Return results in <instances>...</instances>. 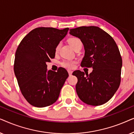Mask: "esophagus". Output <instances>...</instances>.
Listing matches in <instances>:
<instances>
[{"instance_id": "esophagus-1", "label": "esophagus", "mask_w": 134, "mask_h": 134, "mask_svg": "<svg viewBox=\"0 0 134 134\" xmlns=\"http://www.w3.org/2000/svg\"><path fill=\"white\" fill-rule=\"evenodd\" d=\"M68 74H69V76H71V74H72V71H71V70H68Z\"/></svg>"}]
</instances>
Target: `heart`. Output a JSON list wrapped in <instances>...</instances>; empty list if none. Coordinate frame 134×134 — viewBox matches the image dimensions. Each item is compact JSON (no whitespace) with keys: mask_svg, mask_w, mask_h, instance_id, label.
Segmentation results:
<instances>
[{"mask_svg":"<svg viewBox=\"0 0 134 134\" xmlns=\"http://www.w3.org/2000/svg\"><path fill=\"white\" fill-rule=\"evenodd\" d=\"M68 42L69 44L71 46V47H72L74 50L77 48V47H82V43L81 40L77 37L70 38L68 40ZM60 46H61V44L60 43H59L57 46L55 48L56 52H58V51H59V49L60 48ZM76 62L74 61V60H64V61L62 63V65L63 66L69 69L74 68L75 66H76Z\"/></svg>","mask_w":134,"mask_h":134,"instance_id":"b5f03b06","label":"heart"}]
</instances>
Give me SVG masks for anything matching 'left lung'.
<instances>
[{
  "mask_svg": "<svg viewBox=\"0 0 134 134\" xmlns=\"http://www.w3.org/2000/svg\"><path fill=\"white\" fill-rule=\"evenodd\" d=\"M69 34L83 44L81 66L93 69L86 75L79 70L72 73L78 79L77 94L88 105H102L112 98L120 84L122 58L118 47L113 38L98 27H77L70 29Z\"/></svg>",
  "mask_w": 134,
  "mask_h": 134,
  "instance_id": "obj_1",
  "label": "left lung"
}]
</instances>
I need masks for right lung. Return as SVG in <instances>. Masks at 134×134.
Segmentation results:
<instances>
[{
    "label": "right lung",
    "instance_id": "right-lung-1",
    "mask_svg": "<svg viewBox=\"0 0 134 134\" xmlns=\"http://www.w3.org/2000/svg\"><path fill=\"white\" fill-rule=\"evenodd\" d=\"M69 28L39 27L23 38L15 54L14 71L22 94L36 107L52 105L59 97L68 77L65 69L47 71V62L55 55V48Z\"/></svg>",
    "mask_w": 134,
    "mask_h": 134
}]
</instances>
